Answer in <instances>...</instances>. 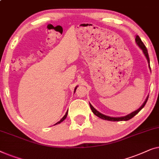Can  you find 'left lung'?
I'll return each mask as SVG.
<instances>
[{
    "label": "left lung",
    "instance_id": "obj_1",
    "mask_svg": "<svg viewBox=\"0 0 159 159\" xmlns=\"http://www.w3.org/2000/svg\"><path fill=\"white\" fill-rule=\"evenodd\" d=\"M135 42L136 44H137V45L139 47V48L141 49L143 52V54L145 55V57L147 59V61H148V67L150 68V70H151V67H150V59H149V56H148V50L146 48V46L144 45V44L143 43V42L141 41V39H140V38L139 37V36H136L135 37ZM148 96L146 99L145 100V102H143V104L141 105V107H140L139 109H138L137 110L133 111V112H131L130 114H129V115H127L126 116H123V117H109V116H107V115H103L101 112H99V111H97V109H96L94 107H93L92 105H91L90 103H89V105H90V107H91V109L92 110L93 113L96 116H97L98 117L101 118L102 120H108V121H127V120H130L133 118L134 116H135L139 112V111L141 110V109L143 108L145 105H146V102L148 101Z\"/></svg>",
    "mask_w": 159,
    "mask_h": 159
}]
</instances>
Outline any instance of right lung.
Wrapping results in <instances>:
<instances>
[{
  "label": "right lung",
  "instance_id": "obj_1",
  "mask_svg": "<svg viewBox=\"0 0 159 159\" xmlns=\"http://www.w3.org/2000/svg\"><path fill=\"white\" fill-rule=\"evenodd\" d=\"M77 87H78V86H76V87H75V89H74V93H75V90H76ZM67 115H68V111H66V115H64V117H62V119H61V120H60L59 122H57V123H56V124H55V125H57V124H60V122H62V121H63V120H66V118L67 117Z\"/></svg>",
  "mask_w": 159,
  "mask_h": 159
}]
</instances>
